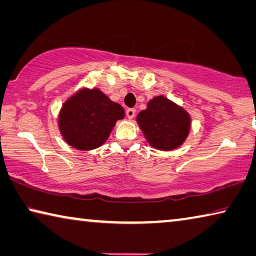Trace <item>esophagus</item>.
<instances>
[{
	"mask_svg": "<svg viewBox=\"0 0 256 256\" xmlns=\"http://www.w3.org/2000/svg\"><path fill=\"white\" fill-rule=\"evenodd\" d=\"M134 115H136V109H134V108H128V109H126V116H128V118L132 120L133 117H134Z\"/></svg>",
	"mask_w": 256,
	"mask_h": 256,
	"instance_id": "esophagus-1",
	"label": "esophagus"
}]
</instances>
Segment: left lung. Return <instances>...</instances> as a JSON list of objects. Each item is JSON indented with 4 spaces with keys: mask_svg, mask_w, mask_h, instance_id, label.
Masks as SVG:
<instances>
[{
    "mask_svg": "<svg viewBox=\"0 0 256 256\" xmlns=\"http://www.w3.org/2000/svg\"><path fill=\"white\" fill-rule=\"evenodd\" d=\"M136 123L152 148L171 152L184 144L192 128V117L184 107L165 96L148 101L136 116Z\"/></svg>",
    "mask_w": 256,
    "mask_h": 256,
    "instance_id": "1",
    "label": "left lung"
}]
</instances>
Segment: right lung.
Listing matches in <instances>:
<instances>
[{"mask_svg":"<svg viewBox=\"0 0 256 256\" xmlns=\"http://www.w3.org/2000/svg\"><path fill=\"white\" fill-rule=\"evenodd\" d=\"M124 108L98 88H82L60 108L58 128L66 144L78 150H92L106 142Z\"/></svg>","mask_w":256,"mask_h":256,"instance_id":"right-lung-1","label":"right lung"}]
</instances>
